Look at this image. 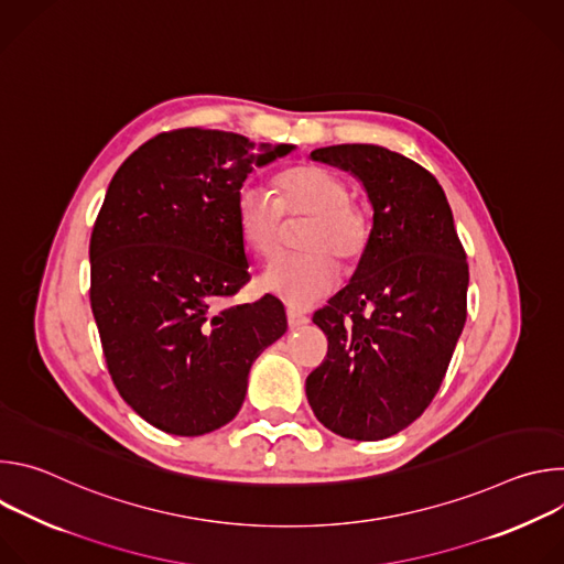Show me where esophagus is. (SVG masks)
<instances>
[{
	"label": "esophagus",
	"instance_id": "obj_1",
	"mask_svg": "<svg viewBox=\"0 0 564 564\" xmlns=\"http://www.w3.org/2000/svg\"><path fill=\"white\" fill-rule=\"evenodd\" d=\"M305 324H310V318L305 316V314H301V312H296V310H288V326L294 330V328H301V326H305Z\"/></svg>",
	"mask_w": 564,
	"mask_h": 564
}]
</instances>
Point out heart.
<instances>
[{"mask_svg": "<svg viewBox=\"0 0 564 564\" xmlns=\"http://www.w3.org/2000/svg\"><path fill=\"white\" fill-rule=\"evenodd\" d=\"M279 198L265 187L246 183L236 192L234 218L243 243L259 257L276 252L283 212L310 216L301 246L307 252L281 254L261 274V288L296 310L326 299L339 283L341 261H357L368 243V220L350 203L341 176L316 165L288 170L279 178Z\"/></svg>", "mask_w": 564, "mask_h": 564, "instance_id": "b5f03b06", "label": "heart"}]
</instances>
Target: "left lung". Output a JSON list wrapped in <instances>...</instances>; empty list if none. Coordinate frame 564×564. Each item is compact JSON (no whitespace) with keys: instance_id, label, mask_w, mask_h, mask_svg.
<instances>
[{"instance_id":"left-lung-1","label":"left lung","mask_w":564,"mask_h":564,"mask_svg":"<svg viewBox=\"0 0 564 564\" xmlns=\"http://www.w3.org/2000/svg\"><path fill=\"white\" fill-rule=\"evenodd\" d=\"M310 158L361 183L372 227L350 283L312 318L328 335V359L305 394L333 433L386 440L442 386L466 321V254L444 189L411 158L377 144L321 147Z\"/></svg>"}]
</instances>
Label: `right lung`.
Returning a JSON list of instances; mask_svg holds the SVG:
<instances>
[{"label":"right lung","mask_w":564,"mask_h":564,"mask_svg":"<svg viewBox=\"0 0 564 564\" xmlns=\"http://www.w3.org/2000/svg\"><path fill=\"white\" fill-rule=\"evenodd\" d=\"M294 144L160 133L109 183L91 234V310L111 379L151 426L196 437L236 417L257 357L288 330L279 299L218 307L250 279L236 192Z\"/></svg>","instance_id":"right-lung-1"}]
</instances>
